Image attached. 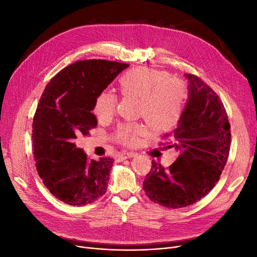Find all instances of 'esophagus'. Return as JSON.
Listing matches in <instances>:
<instances>
[{"label":"esophagus","mask_w":257,"mask_h":257,"mask_svg":"<svg viewBox=\"0 0 257 257\" xmlns=\"http://www.w3.org/2000/svg\"><path fill=\"white\" fill-rule=\"evenodd\" d=\"M133 156H136V153H132V152H124V153H121V154L118 155V160L122 161V160L133 158Z\"/></svg>","instance_id":"esophagus-1"}]
</instances>
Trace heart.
Wrapping results in <instances>:
<instances>
[{"instance_id":"1","label":"heart","mask_w":257,"mask_h":257,"mask_svg":"<svg viewBox=\"0 0 257 257\" xmlns=\"http://www.w3.org/2000/svg\"><path fill=\"white\" fill-rule=\"evenodd\" d=\"M119 90L124 96L139 98L138 114L155 130L175 127L185 111L188 88L184 81L171 73L149 67H137L119 77ZM117 96L111 91L99 92L92 111L98 119H107L115 112ZM146 133L141 122H125L117 127L114 140L124 146H137Z\"/></svg>"}]
</instances>
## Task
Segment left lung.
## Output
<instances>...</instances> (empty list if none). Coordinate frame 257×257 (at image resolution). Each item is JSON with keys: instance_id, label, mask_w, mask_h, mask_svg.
Here are the masks:
<instances>
[{"instance_id": "1", "label": "left lung", "mask_w": 257, "mask_h": 257, "mask_svg": "<svg viewBox=\"0 0 257 257\" xmlns=\"http://www.w3.org/2000/svg\"><path fill=\"white\" fill-rule=\"evenodd\" d=\"M185 75L189 98L184 114L177 128L163 137L173 136L175 142L168 148L180 155L168 168L152 161L143 183L152 202L172 209L193 205L214 188L231 144L230 122L219 96L197 75Z\"/></svg>"}]
</instances>
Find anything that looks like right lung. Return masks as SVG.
Segmentation results:
<instances>
[{"label": "right lung", "instance_id": "add662e5", "mask_svg": "<svg viewBox=\"0 0 257 257\" xmlns=\"http://www.w3.org/2000/svg\"><path fill=\"white\" fill-rule=\"evenodd\" d=\"M129 64L77 61L55 74L44 90L32 121L37 171L61 202L85 206L103 196L113 159L89 160L74 141L88 137L97 120L91 112L96 95Z\"/></svg>", "mask_w": 257, "mask_h": 257}]
</instances>
